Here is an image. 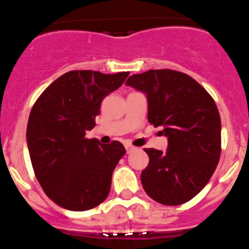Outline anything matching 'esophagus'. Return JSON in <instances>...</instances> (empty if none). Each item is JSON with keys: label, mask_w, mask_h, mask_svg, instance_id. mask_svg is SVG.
<instances>
[{"label": "esophagus", "mask_w": 249, "mask_h": 249, "mask_svg": "<svg viewBox=\"0 0 249 249\" xmlns=\"http://www.w3.org/2000/svg\"><path fill=\"white\" fill-rule=\"evenodd\" d=\"M126 151H127V153H131L132 151H135L136 149V147H133V146H131V144H126Z\"/></svg>", "instance_id": "obj_1"}]
</instances>
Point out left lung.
<instances>
[{
  "instance_id": "1",
  "label": "left lung",
  "mask_w": 249,
  "mask_h": 249,
  "mask_svg": "<svg viewBox=\"0 0 249 249\" xmlns=\"http://www.w3.org/2000/svg\"><path fill=\"white\" fill-rule=\"evenodd\" d=\"M146 94L149 123L163 127L166 152L146 148L149 163L141 182L152 199L186 203L212 177L221 156V117L210 93L192 77L172 70H149L126 82Z\"/></svg>"
}]
</instances>
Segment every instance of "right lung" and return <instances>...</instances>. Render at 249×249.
<instances>
[{"instance_id":"obj_1","label":"right lung","mask_w":249,"mask_h":249,"mask_svg":"<svg viewBox=\"0 0 249 249\" xmlns=\"http://www.w3.org/2000/svg\"><path fill=\"white\" fill-rule=\"evenodd\" d=\"M128 74L70 71L32 107L26 138L35 175L48 198L66 210H91L108 196L112 173L126 149L118 141L101 144L85 136L96 126L103 98Z\"/></svg>"}]
</instances>
